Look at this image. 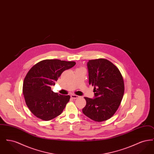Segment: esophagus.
Instances as JSON below:
<instances>
[{
  "mask_svg": "<svg viewBox=\"0 0 154 154\" xmlns=\"http://www.w3.org/2000/svg\"><path fill=\"white\" fill-rule=\"evenodd\" d=\"M71 97L73 99H77L78 97H79V96L77 95H71Z\"/></svg>",
  "mask_w": 154,
  "mask_h": 154,
  "instance_id": "obj_1",
  "label": "esophagus"
}]
</instances>
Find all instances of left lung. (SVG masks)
Returning a JSON list of instances; mask_svg holds the SVG:
<instances>
[{"instance_id":"left-lung-1","label":"left lung","mask_w":154,"mask_h":154,"mask_svg":"<svg viewBox=\"0 0 154 154\" xmlns=\"http://www.w3.org/2000/svg\"><path fill=\"white\" fill-rule=\"evenodd\" d=\"M89 84L94 87V97H85L82 112L90 119L102 122L117 110L124 94V82L119 69L105 59L89 60L87 63Z\"/></svg>"}]
</instances>
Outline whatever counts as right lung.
Segmentation results:
<instances>
[{
	"label": "right lung",
	"mask_w": 154,
	"mask_h": 154,
	"mask_svg": "<svg viewBox=\"0 0 154 154\" xmlns=\"http://www.w3.org/2000/svg\"><path fill=\"white\" fill-rule=\"evenodd\" d=\"M75 65L74 62L46 59L33 66L23 83V94L30 111L44 121L58 117L63 111L70 96L51 91L61 74Z\"/></svg>",
	"instance_id": "obj_1"
}]
</instances>
